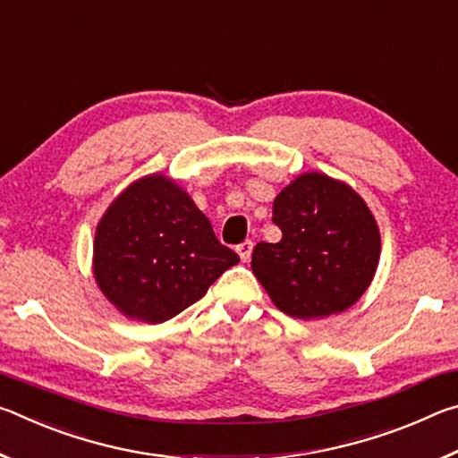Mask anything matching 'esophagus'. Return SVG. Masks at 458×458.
<instances>
[{"instance_id": "34e87169", "label": "esophagus", "mask_w": 458, "mask_h": 458, "mask_svg": "<svg viewBox=\"0 0 458 458\" xmlns=\"http://www.w3.org/2000/svg\"><path fill=\"white\" fill-rule=\"evenodd\" d=\"M252 246H254L252 240H244L242 244L236 246V252L240 254V259H242L244 262L250 260V257H252Z\"/></svg>"}]
</instances>
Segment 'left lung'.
I'll list each match as a JSON object with an SVG mask.
<instances>
[{"mask_svg": "<svg viewBox=\"0 0 458 458\" xmlns=\"http://www.w3.org/2000/svg\"><path fill=\"white\" fill-rule=\"evenodd\" d=\"M273 222L281 242H259L252 273L283 313L317 319L345 311L374 278L379 230L350 185L305 174L278 193Z\"/></svg>", "mask_w": 458, "mask_h": 458, "instance_id": "1", "label": "left lung"}]
</instances>
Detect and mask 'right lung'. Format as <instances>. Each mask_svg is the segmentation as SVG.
I'll return each mask as SVG.
<instances>
[{
	"instance_id": "add662e5",
	"label": "right lung",
	"mask_w": 458,
	"mask_h": 458,
	"mask_svg": "<svg viewBox=\"0 0 458 458\" xmlns=\"http://www.w3.org/2000/svg\"><path fill=\"white\" fill-rule=\"evenodd\" d=\"M238 254L164 175L135 182L113 201L95 236V276L133 319L161 323L196 303Z\"/></svg>"
}]
</instances>
